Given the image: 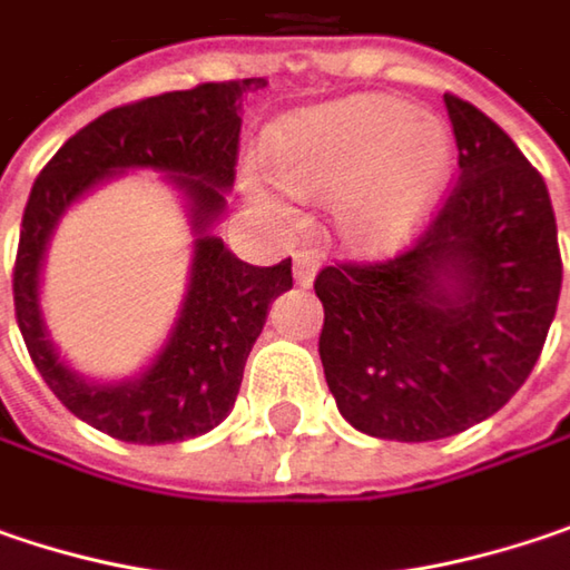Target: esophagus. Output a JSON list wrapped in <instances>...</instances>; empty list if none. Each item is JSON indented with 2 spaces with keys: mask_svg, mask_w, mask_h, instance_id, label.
Returning <instances> with one entry per match:
<instances>
[{
  "mask_svg": "<svg viewBox=\"0 0 570 570\" xmlns=\"http://www.w3.org/2000/svg\"><path fill=\"white\" fill-rule=\"evenodd\" d=\"M317 253H311V249H302V253H295V282L307 288L311 282H314V275H317Z\"/></svg>",
  "mask_w": 570,
  "mask_h": 570,
  "instance_id": "34e87169",
  "label": "esophagus"
}]
</instances>
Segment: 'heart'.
I'll return each instance as SVG.
<instances>
[{"label": "heart", "instance_id": "heart-1", "mask_svg": "<svg viewBox=\"0 0 570 570\" xmlns=\"http://www.w3.org/2000/svg\"><path fill=\"white\" fill-rule=\"evenodd\" d=\"M265 155L275 179L263 168L246 171V190L259 207L278 220L295 217L278 183L295 197H334L346 243L389 253L438 210L454 168V136L412 102L360 94L285 116L268 129Z\"/></svg>", "mask_w": 570, "mask_h": 570}]
</instances>
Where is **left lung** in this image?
<instances>
[{
    "mask_svg": "<svg viewBox=\"0 0 570 570\" xmlns=\"http://www.w3.org/2000/svg\"><path fill=\"white\" fill-rule=\"evenodd\" d=\"M458 184L428 229L386 263L314 278L321 363L350 425L438 441L500 412L529 380L561 295L549 187L507 132L444 94Z\"/></svg>",
    "mask_w": 570,
    "mask_h": 570,
    "instance_id": "1",
    "label": "left lung"
}]
</instances>
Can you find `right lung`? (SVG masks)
<instances>
[{
  "label": "right lung",
  "instance_id": "right-lung-1",
  "mask_svg": "<svg viewBox=\"0 0 570 570\" xmlns=\"http://www.w3.org/2000/svg\"><path fill=\"white\" fill-rule=\"evenodd\" d=\"M259 87L265 80L256 77L200 83L116 106L61 145L28 194L12 275L19 331L51 392L109 438L171 444L220 425L236 402L268 305L292 288V259L249 265L210 233L236 178L243 94ZM126 167L168 174L188 200L198 239L179 321L153 366L122 384H90L62 363L47 337L37 298L40 263L66 207Z\"/></svg>",
  "mask_w": 570,
  "mask_h": 570
}]
</instances>
